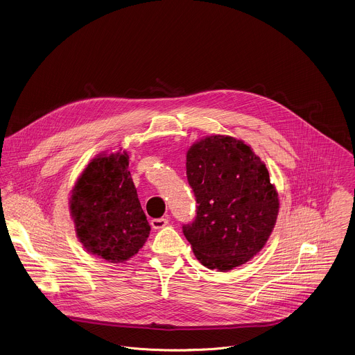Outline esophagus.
<instances>
[{
	"label": "esophagus",
	"instance_id": "1",
	"mask_svg": "<svg viewBox=\"0 0 355 355\" xmlns=\"http://www.w3.org/2000/svg\"><path fill=\"white\" fill-rule=\"evenodd\" d=\"M167 223H168V218H167V216L155 218V219L150 220V226H152L153 229H162V227H164Z\"/></svg>",
	"mask_w": 355,
	"mask_h": 355
}]
</instances>
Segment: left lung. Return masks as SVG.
<instances>
[{"instance_id":"left-lung-1","label":"left lung","mask_w":355,"mask_h":355,"mask_svg":"<svg viewBox=\"0 0 355 355\" xmlns=\"http://www.w3.org/2000/svg\"><path fill=\"white\" fill-rule=\"evenodd\" d=\"M187 177L198 207L182 232L198 261L227 272L252 259L270 237L280 209L266 164L244 141L213 135L188 149Z\"/></svg>"}]
</instances>
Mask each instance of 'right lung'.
I'll return each mask as SVG.
<instances>
[{"label": "right lung", "mask_w": 355, "mask_h": 355, "mask_svg": "<svg viewBox=\"0 0 355 355\" xmlns=\"http://www.w3.org/2000/svg\"><path fill=\"white\" fill-rule=\"evenodd\" d=\"M78 240L111 263L135 257L150 226L129 171V155L100 153L78 177L70 198Z\"/></svg>", "instance_id": "add662e5"}]
</instances>
